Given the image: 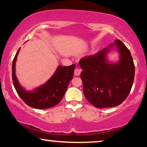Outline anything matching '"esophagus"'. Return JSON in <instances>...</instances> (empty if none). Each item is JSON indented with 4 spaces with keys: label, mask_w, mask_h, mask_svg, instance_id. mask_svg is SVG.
Returning <instances> with one entry per match:
<instances>
[{
    "label": "esophagus",
    "mask_w": 147,
    "mask_h": 147,
    "mask_svg": "<svg viewBox=\"0 0 147 147\" xmlns=\"http://www.w3.org/2000/svg\"><path fill=\"white\" fill-rule=\"evenodd\" d=\"M80 70L79 69H78V68H76V69H75V70H74V75L76 76H80Z\"/></svg>",
    "instance_id": "esophagus-1"
}]
</instances>
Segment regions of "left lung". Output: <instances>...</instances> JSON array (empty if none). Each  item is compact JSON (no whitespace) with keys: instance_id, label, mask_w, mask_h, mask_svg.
Returning <instances> with one entry per match:
<instances>
[{"instance_id":"8db88e82","label":"left lung","mask_w":147,"mask_h":147,"mask_svg":"<svg viewBox=\"0 0 147 147\" xmlns=\"http://www.w3.org/2000/svg\"><path fill=\"white\" fill-rule=\"evenodd\" d=\"M114 45L119 51L121 59L109 64L105 55ZM79 64L83 71L81 79L84 94L88 101L95 107H114L122 104L131 90L135 67L131 53L126 45L116 39L97 53L82 57Z\"/></svg>"}]
</instances>
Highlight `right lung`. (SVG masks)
Here are the masks:
<instances>
[{
	"instance_id": "right-lung-1",
	"label": "right lung",
	"mask_w": 147,
	"mask_h": 147,
	"mask_svg": "<svg viewBox=\"0 0 147 147\" xmlns=\"http://www.w3.org/2000/svg\"><path fill=\"white\" fill-rule=\"evenodd\" d=\"M20 49L14 57L12 65V78L18 95L30 107L37 109L51 108L59 103L74 76L76 65L59 66L49 81L33 92H26L20 86L15 76V62Z\"/></svg>"
}]
</instances>
